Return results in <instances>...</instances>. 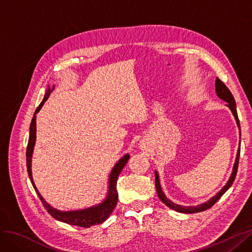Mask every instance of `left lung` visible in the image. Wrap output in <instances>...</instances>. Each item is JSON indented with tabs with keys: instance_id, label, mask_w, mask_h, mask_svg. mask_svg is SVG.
<instances>
[{
	"instance_id": "8db88e82",
	"label": "left lung",
	"mask_w": 252,
	"mask_h": 252,
	"mask_svg": "<svg viewBox=\"0 0 252 252\" xmlns=\"http://www.w3.org/2000/svg\"><path fill=\"white\" fill-rule=\"evenodd\" d=\"M216 91H217V94L219 97L222 98L225 102H227V106L229 107L233 113V116L236 120V124L240 127V121L238 118V112H236V106H235V101H234V97L231 94V91L228 89V87L225 85L224 82L220 81L219 78H217L216 80ZM240 148L238 150V154H236V158H235V163L233 166V170L231 173V177L229 179V181L227 182V184L220 189V191L219 193H217L215 196L211 197V199L206 202L204 204L201 205H197V206H190V207H185V206H181L178 204H174L172 203L170 200L167 199L165 196V194L162 191V188L159 186V180H158V175L156 172V188H157V191H158V195L159 197V200H161L164 204H166L168 206L169 208L174 209L175 211H179V212H183V213H195V212H200V211H204L206 209H209L210 207H212L213 205H215L220 199V196H222L229 187L232 185V183L236 177V172H238V167H239V159H240Z\"/></svg>"
}]
</instances>
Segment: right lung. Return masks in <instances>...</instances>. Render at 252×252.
<instances>
[{"mask_svg":"<svg viewBox=\"0 0 252 252\" xmlns=\"http://www.w3.org/2000/svg\"><path fill=\"white\" fill-rule=\"evenodd\" d=\"M52 89L50 87L48 88L46 94H45V96H44V100L39 105V107L36 108V110L34 112V116L32 120V124H30L29 140H28L27 150H26V165H27V172L29 175V179H30V181H32V184L35 190V192L37 193V195H39L42 204L44 205V207L46 208V210L48 211V213L52 218H55L56 220H61V222L67 223L69 225H75V226H80V227H84V228H88L90 226L102 224L104 220H107V218L111 215V212L113 211V209L116 208V206H117V203H118L117 181L119 178V174L121 173L122 170H123V168L128 161V158H129L128 155L122 158L118 162V164L114 166V168L112 169V171L110 173V177H109L108 195L105 199V201L103 203H101L100 205L94 206V207H90L88 209H83V210H78V211H59L55 208H52L49 204H47L44 201V199L39 193V191H37V189L33 183L32 175V157L33 146L35 143V132H36V130H35L36 129L35 114L40 111L44 103L47 101L50 93H52Z\"/></svg>","mask_w":252,"mask_h":252,"instance_id":"1","label":"right lung"}]
</instances>
